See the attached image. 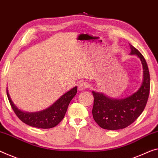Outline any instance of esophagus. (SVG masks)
Returning a JSON list of instances; mask_svg holds the SVG:
<instances>
[{"label":"esophagus","mask_w":158,"mask_h":158,"mask_svg":"<svg viewBox=\"0 0 158 158\" xmlns=\"http://www.w3.org/2000/svg\"><path fill=\"white\" fill-rule=\"evenodd\" d=\"M89 87V84L87 83L86 82H79L78 84V89L80 91L85 90V89H87V87Z\"/></svg>","instance_id":"obj_1"}]
</instances>
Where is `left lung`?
<instances>
[{
	"label": "left lung",
	"instance_id": "left-lung-1",
	"mask_svg": "<svg viewBox=\"0 0 158 158\" xmlns=\"http://www.w3.org/2000/svg\"><path fill=\"white\" fill-rule=\"evenodd\" d=\"M131 54L136 55L143 68V81L139 89L131 96L121 99L109 98L103 94L93 91L94 120L101 128L118 130L131 124L143 111L150 93V73L143 56L131 44Z\"/></svg>",
	"mask_w": 158,
	"mask_h": 158
}]
</instances>
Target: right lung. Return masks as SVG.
I'll list each match as a JSON object with an SVG mask.
<instances>
[{"label": "right lung", "mask_w": 158, "mask_h": 158, "mask_svg": "<svg viewBox=\"0 0 158 158\" xmlns=\"http://www.w3.org/2000/svg\"><path fill=\"white\" fill-rule=\"evenodd\" d=\"M6 91L12 109L17 116L23 123L32 127L51 128L59 124L64 118L70 102L77 93V87H73L71 90L62 95L54 104H52L48 108L43 111L34 113L24 112L18 110L10 98L8 89H6Z\"/></svg>", "instance_id": "right-lung-1"}]
</instances>
